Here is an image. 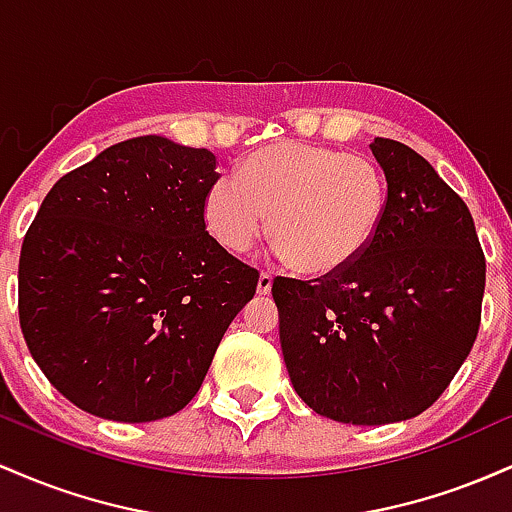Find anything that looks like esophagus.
Listing matches in <instances>:
<instances>
[{
    "instance_id": "obj_1",
    "label": "esophagus",
    "mask_w": 512,
    "mask_h": 512,
    "mask_svg": "<svg viewBox=\"0 0 512 512\" xmlns=\"http://www.w3.org/2000/svg\"><path fill=\"white\" fill-rule=\"evenodd\" d=\"M272 281V274L262 272L260 279H257V293H260V296H267V293L272 291Z\"/></svg>"
}]
</instances>
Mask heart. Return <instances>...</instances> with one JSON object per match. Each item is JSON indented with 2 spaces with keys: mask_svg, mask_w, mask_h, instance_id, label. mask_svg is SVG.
Listing matches in <instances>:
<instances>
[{
  "mask_svg": "<svg viewBox=\"0 0 512 512\" xmlns=\"http://www.w3.org/2000/svg\"><path fill=\"white\" fill-rule=\"evenodd\" d=\"M387 211L383 170L327 146L279 142L243 161L204 199V223L228 252H248L267 228L303 276L325 279L370 248Z\"/></svg>",
  "mask_w": 512,
  "mask_h": 512,
  "instance_id": "heart-1",
  "label": "heart"
}]
</instances>
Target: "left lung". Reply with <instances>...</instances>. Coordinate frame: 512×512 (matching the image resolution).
Here are the masks:
<instances>
[{"instance_id":"obj_1","label":"left lung","mask_w":512,"mask_h":512,"mask_svg":"<svg viewBox=\"0 0 512 512\" xmlns=\"http://www.w3.org/2000/svg\"><path fill=\"white\" fill-rule=\"evenodd\" d=\"M370 151L387 182L370 248L313 284H272L298 397L354 426L407 421L443 395L477 339L486 284L467 204L409 146L375 137Z\"/></svg>"}]
</instances>
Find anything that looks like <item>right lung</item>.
Here are the masks:
<instances>
[{
    "instance_id": "right-lung-1",
    "label": "right lung",
    "mask_w": 512,
    "mask_h": 512,
    "mask_svg": "<svg viewBox=\"0 0 512 512\" xmlns=\"http://www.w3.org/2000/svg\"><path fill=\"white\" fill-rule=\"evenodd\" d=\"M216 156L158 134L101 151L55 182L23 238L28 351L69 402L144 424L197 395L255 269L204 226Z\"/></svg>"
}]
</instances>
